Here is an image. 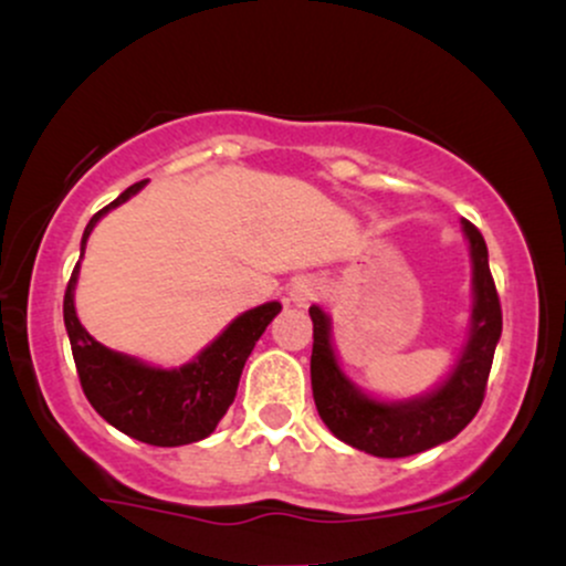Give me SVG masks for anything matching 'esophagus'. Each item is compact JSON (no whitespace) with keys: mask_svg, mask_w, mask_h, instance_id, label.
<instances>
[{"mask_svg":"<svg viewBox=\"0 0 566 566\" xmlns=\"http://www.w3.org/2000/svg\"><path fill=\"white\" fill-rule=\"evenodd\" d=\"M316 292H319V284H316L311 276H301V279H295V282L290 284L287 295L295 305H305V303L314 301Z\"/></svg>","mask_w":566,"mask_h":566,"instance_id":"obj_1","label":"esophagus"}]
</instances>
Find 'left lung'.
Instances as JSON below:
<instances>
[{"mask_svg":"<svg viewBox=\"0 0 566 566\" xmlns=\"http://www.w3.org/2000/svg\"><path fill=\"white\" fill-rule=\"evenodd\" d=\"M471 255V316L469 333L450 373L437 386L405 399H380L367 394L340 367L333 343V319L322 305H311L314 354L311 388L324 426L337 439L375 458H407L458 437L471 423L484 399L492 356L503 333V314L490 274L484 237L469 220H460Z\"/></svg>","mask_w":566,"mask_h":566,"instance_id":"1","label":"left lung"}]
</instances>
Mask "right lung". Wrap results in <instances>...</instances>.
Segmentation results:
<instances>
[{
	"label": "right lung",
	"instance_id": "obj_1",
	"mask_svg": "<svg viewBox=\"0 0 566 566\" xmlns=\"http://www.w3.org/2000/svg\"><path fill=\"white\" fill-rule=\"evenodd\" d=\"M146 184L148 180H140L129 186L112 205L90 218L82 233L80 263L69 279L66 297H63V322H66L71 354H74L84 396L95 407V412L116 431L146 444L184 447L207 439L216 431L237 396L247 356L282 311V303L269 301L239 314L216 340L207 343L191 361L180 367H154L138 356H127L97 343L82 327L74 303L84 247L101 218L133 199Z\"/></svg>",
	"mask_w": 566,
	"mask_h": 566
}]
</instances>
